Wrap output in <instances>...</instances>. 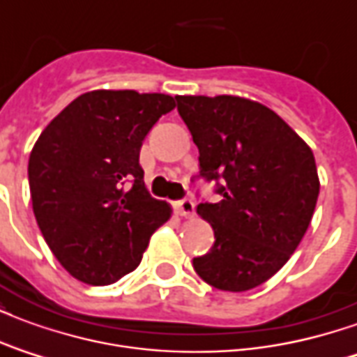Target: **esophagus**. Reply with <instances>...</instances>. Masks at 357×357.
I'll return each instance as SVG.
<instances>
[{"instance_id":"1","label":"esophagus","mask_w":357,"mask_h":357,"mask_svg":"<svg viewBox=\"0 0 357 357\" xmlns=\"http://www.w3.org/2000/svg\"><path fill=\"white\" fill-rule=\"evenodd\" d=\"M176 210H178L179 216L183 218H191L195 214V202L191 199H183L176 204Z\"/></svg>"}]
</instances>
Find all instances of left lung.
Wrapping results in <instances>:
<instances>
[{
    "label": "left lung",
    "mask_w": 357,
    "mask_h": 357,
    "mask_svg": "<svg viewBox=\"0 0 357 357\" xmlns=\"http://www.w3.org/2000/svg\"><path fill=\"white\" fill-rule=\"evenodd\" d=\"M176 99L201 174L224 179L222 199L197 206L216 241L195 258V271L220 291H250L289 262L312 222L319 195L314 153L262 102L237 95Z\"/></svg>",
    "instance_id": "obj_1"
}]
</instances>
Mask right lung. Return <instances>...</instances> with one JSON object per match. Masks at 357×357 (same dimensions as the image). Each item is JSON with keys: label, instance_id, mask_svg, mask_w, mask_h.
Listing matches in <instances>:
<instances>
[{"label": "right lung", "instance_id": "1", "mask_svg": "<svg viewBox=\"0 0 357 357\" xmlns=\"http://www.w3.org/2000/svg\"><path fill=\"white\" fill-rule=\"evenodd\" d=\"M174 109L172 95L95 89L61 110L34 143L28 181L36 222L74 279L118 281L172 218L170 204L149 195L139 151Z\"/></svg>", "mask_w": 357, "mask_h": 357}]
</instances>
